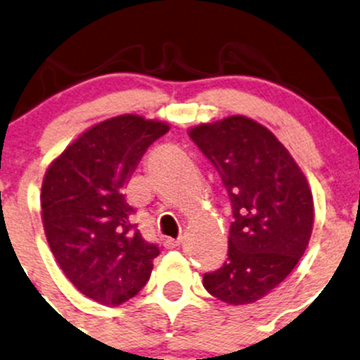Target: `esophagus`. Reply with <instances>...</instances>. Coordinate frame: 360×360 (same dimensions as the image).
I'll return each mask as SVG.
<instances>
[{
  "label": "esophagus",
  "mask_w": 360,
  "mask_h": 360,
  "mask_svg": "<svg viewBox=\"0 0 360 360\" xmlns=\"http://www.w3.org/2000/svg\"><path fill=\"white\" fill-rule=\"evenodd\" d=\"M181 241H183V238H176V240H174V238H165L164 245L167 248H176V247H179Z\"/></svg>",
  "instance_id": "34e87169"
}]
</instances>
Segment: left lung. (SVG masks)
<instances>
[{"label":"left lung","mask_w":360,"mask_h":360,"mask_svg":"<svg viewBox=\"0 0 360 360\" xmlns=\"http://www.w3.org/2000/svg\"><path fill=\"white\" fill-rule=\"evenodd\" d=\"M190 138L221 176L233 207L228 260L203 276L212 297L253 304L281 285L307 248L314 200L283 143L245 115L200 124Z\"/></svg>","instance_id":"obj_1"}]
</instances>
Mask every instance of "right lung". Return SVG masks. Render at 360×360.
<instances>
[{
    "instance_id": "1",
    "label": "right lung",
    "mask_w": 360,
    "mask_h": 360,
    "mask_svg": "<svg viewBox=\"0 0 360 360\" xmlns=\"http://www.w3.org/2000/svg\"><path fill=\"white\" fill-rule=\"evenodd\" d=\"M169 124L117 115L82 132L48 167L41 214L48 245L69 281L103 305L134 297L160 253L132 224L124 188Z\"/></svg>"
}]
</instances>
